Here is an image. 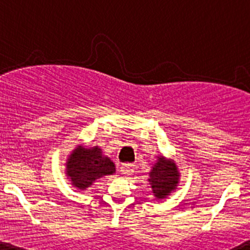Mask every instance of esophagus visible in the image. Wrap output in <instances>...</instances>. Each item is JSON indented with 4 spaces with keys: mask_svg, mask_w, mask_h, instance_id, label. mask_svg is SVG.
I'll return each mask as SVG.
<instances>
[{
    "mask_svg": "<svg viewBox=\"0 0 250 250\" xmlns=\"http://www.w3.org/2000/svg\"><path fill=\"white\" fill-rule=\"evenodd\" d=\"M121 172H122V174L125 177H129L134 172V166L133 165H123L121 167Z\"/></svg>",
    "mask_w": 250,
    "mask_h": 250,
    "instance_id": "34e87169",
    "label": "esophagus"
}]
</instances>
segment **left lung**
<instances>
[{
	"label": "left lung",
	"instance_id": "8db88e82",
	"mask_svg": "<svg viewBox=\"0 0 250 250\" xmlns=\"http://www.w3.org/2000/svg\"><path fill=\"white\" fill-rule=\"evenodd\" d=\"M179 177L181 173L176 162L172 159L165 157L162 154L159 155L156 162L150 169L149 178H147L155 199L168 198L177 189Z\"/></svg>",
	"mask_w": 250,
	"mask_h": 250
}]
</instances>
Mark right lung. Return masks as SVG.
<instances>
[{"mask_svg": "<svg viewBox=\"0 0 250 250\" xmlns=\"http://www.w3.org/2000/svg\"><path fill=\"white\" fill-rule=\"evenodd\" d=\"M115 172L116 166L112 160L104 155L99 146L77 145L67 157V179L79 190L88 189L96 181Z\"/></svg>", "mask_w": 250, "mask_h": 250, "instance_id": "obj_1", "label": "right lung"}]
</instances>
